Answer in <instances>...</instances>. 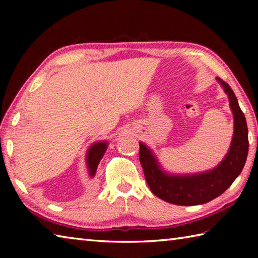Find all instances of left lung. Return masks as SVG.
<instances>
[{
    "instance_id": "8db88e82",
    "label": "left lung",
    "mask_w": 258,
    "mask_h": 258,
    "mask_svg": "<svg viewBox=\"0 0 258 258\" xmlns=\"http://www.w3.org/2000/svg\"><path fill=\"white\" fill-rule=\"evenodd\" d=\"M217 81L229 97L234 130L228 154L215 168L187 175L167 173L161 167L150 148L140 142V163L148 185L156 197L169 204L195 206L211 202L232 184L246 163L249 146L246 118L229 84L220 78Z\"/></svg>"
}]
</instances>
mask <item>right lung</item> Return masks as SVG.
I'll return each instance as SVG.
<instances>
[{
    "label": "right lung",
    "mask_w": 258,
    "mask_h": 258,
    "mask_svg": "<svg viewBox=\"0 0 258 258\" xmlns=\"http://www.w3.org/2000/svg\"><path fill=\"white\" fill-rule=\"evenodd\" d=\"M108 148V142L107 141H99L93 143L92 146H90L89 149L86 152V166L87 169H89V174L91 177H93L97 173L98 165L100 160L104 155Z\"/></svg>",
    "instance_id": "add662e5"
}]
</instances>
